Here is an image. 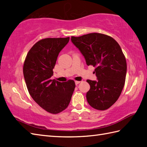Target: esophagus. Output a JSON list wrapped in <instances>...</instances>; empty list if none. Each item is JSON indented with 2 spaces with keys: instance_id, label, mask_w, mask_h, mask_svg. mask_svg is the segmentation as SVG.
Returning a JSON list of instances; mask_svg holds the SVG:
<instances>
[{
  "instance_id": "obj_1",
  "label": "esophagus",
  "mask_w": 147,
  "mask_h": 147,
  "mask_svg": "<svg viewBox=\"0 0 147 147\" xmlns=\"http://www.w3.org/2000/svg\"><path fill=\"white\" fill-rule=\"evenodd\" d=\"M81 81H75V84H76V85L78 84L79 83H80Z\"/></svg>"
}]
</instances>
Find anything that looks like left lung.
I'll return each mask as SVG.
<instances>
[{"label": "left lung", "instance_id": "8db88e82", "mask_svg": "<svg viewBox=\"0 0 147 147\" xmlns=\"http://www.w3.org/2000/svg\"><path fill=\"white\" fill-rule=\"evenodd\" d=\"M71 39L87 65L96 67L94 73L98 81H86L90 85L88 103L96 110H107L118 100L125 85L127 61L120 45L113 37L101 33L72 36Z\"/></svg>", "mask_w": 147, "mask_h": 147}]
</instances>
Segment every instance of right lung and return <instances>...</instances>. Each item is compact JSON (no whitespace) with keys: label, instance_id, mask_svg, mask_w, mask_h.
<instances>
[{"label":"right lung","instance_id":"right-lung-1","mask_svg":"<svg viewBox=\"0 0 147 147\" xmlns=\"http://www.w3.org/2000/svg\"><path fill=\"white\" fill-rule=\"evenodd\" d=\"M69 40V37L40 40L29 51L24 63V76L30 95L52 114L68 107L75 88L73 80L61 83L51 80L59 53Z\"/></svg>","mask_w":147,"mask_h":147}]
</instances>
